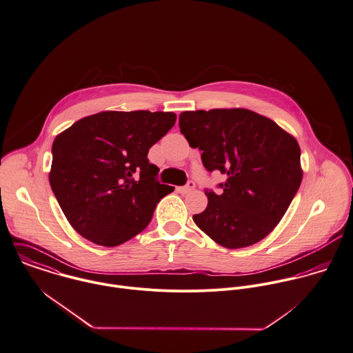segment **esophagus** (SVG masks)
<instances>
[{
  "instance_id": "1",
  "label": "esophagus",
  "mask_w": 353,
  "mask_h": 353,
  "mask_svg": "<svg viewBox=\"0 0 353 353\" xmlns=\"http://www.w3.org/2000/svg\"><path fill=\"white\" fill-rule=\"evenodd\" d=\"M194 188H195V183H194V181H188V184H187V185H184V187H179V188H177V191H179L180 194H188V192H191Z\"/></svg>"
}]
</instances>
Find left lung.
<instances>
[{
  "label": "left lung",
  "mask_w": 353,
  "mask_h": 353,
  "mask_svg": "<svg viewBox=\"0 0 353 353\" xmlns=\"http://www.w3.org/2000/svg\"><path fill=\"white\" fill-rule=\"evenodd\" d=\"M179 125L202 151L205 168L226 176L222 192L206 190V210L192 216L199 229L230 250L265 239L303 179L297 141L273 120L241 108L183 112Z\"/></svg>",
  "instance_id": "1"
}]
</instances>
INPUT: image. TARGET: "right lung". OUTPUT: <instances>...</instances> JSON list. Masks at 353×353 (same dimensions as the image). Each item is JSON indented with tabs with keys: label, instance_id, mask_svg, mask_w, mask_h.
<instances>
[{
	"label": "right lung",
	"instance_id": "right-lung-1",
	"mask_svg": "<svg viewBox=\"0 0 353 353\" xmlns=\"http://www.w3.org/2000/svg\"><path fill=\"white\" fill-rule=\"evenodd\" d=\"M172 112H101L56 137L49 173L72 228L103 247L120 245L150 223L174 187L159 184L147 154L174 125Z\"/></svg>",
	"mask_w": 353,
	"mask_h": 353
}]
</instances>
